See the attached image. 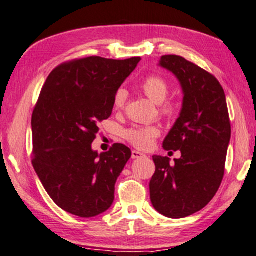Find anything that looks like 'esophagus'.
<instances>
[{
  "label": "esophagus",
  "mask_w": 256,
  "mask_h": 256,
  "mask_svg": "<svg viewBox=\"0 0 256 256\" xmlns=\"http://www.w3.org/2000/svg\"><path fill=\"white\" fill-rule=\"evenodd\" d=\"M142 157H145V154H144V153H141V152H139V151H132V158L133 159H139V158H142Z\"/></svg>",
  "instance_id": "obj_1"
}]
</instances>
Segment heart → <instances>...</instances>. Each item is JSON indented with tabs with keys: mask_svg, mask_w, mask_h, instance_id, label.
Masks as SVG:
<instances>
[{
	"mask_svg": "<svg viewBox=\"0 0 256 256\" xmlns=\"http://www.w3.org/2000/svg\"><path fill=\"white\" fill-rule=\"evenodd\" d=\"M144 93L150 100H152L156 104H162L166 99L168 93H169V85L164 79L159 76H148L144 81L141 85ZM128 98V91L126 88H118L115 93L114 97V106L116 109H122L124 106ZM174 105L172 104H164L162 106V111L166 115L172 112ZM126 139L129 142L133 144L134 146L139 147V148H148L152 145L153 139L159 135V129L153 126L148 127H134L129 130L126 132Z\"/></svg>",
	"mask_w": 256,
	"mask_h": 256,
	"instance_id": "obj_1",
	"label": "heart"
}]
</instances>
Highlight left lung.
<instances>
[{
    "label": "left lung",
    "mask_w": 256,
    "mask_h": 256,
    "mask_svg": "<svg viewBox=\"0 0 256 256\" xmlns=\"http://www.w3.org/2000/svg\"><path fill=\"white\" fill-rule=\"evenodd\" d=\"M159 67L175 75L183 100L178 118L163 141L181 158L153 156L156 172L150 196L156 211L168 218L199 212L213 199L224 176L231 127L223 87L212 74L181 56H162Z\"/></svg>",
    "instance_id": "obj_1"
}]
</instances>
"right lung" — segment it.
Returning a JSON list of instances; mask_svg holds the SVG:
<instances>
[{
	"label": "right lung",
	"mask_w": 256,
	"mask_h": 256,
	"mask_svg": "<svg viewBox=\"0 0 256 256\" xmlns=\"http://www.w3.org/2000/svg\"><path fill=\"white\" fill-rule=\"evenodd\" d=\"M140 57L92 56L63 63L51 72L32 115L33 168L57 206L81 218L109 210L115 184L132 157L115 144L99 154L92 142L98 123L109 118L114 97Z\"/></svg>",
	"instance_id": "1"
}]
</instances>
